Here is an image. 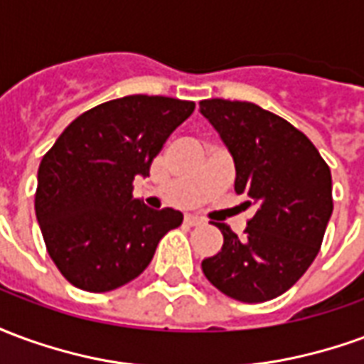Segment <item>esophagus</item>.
Returning <instances> with one entry per match:
<instances>
[{
  "instance_id": "1",
  "label": "esophagus",
  "mask_w": 364,
  "mask_h": 364,
  "mask_svg": "<svg viewBox=\"0 0 364 364\" xmlns=\"http://www.w3.org/2000/svg\"><path fill=\"white\" fill-rule=\"evenodd\" d=\"M185 222H187L189 226H198V224H203V218L197 216V214H187V216H185Z\"/></svg>"
}]
</instances>
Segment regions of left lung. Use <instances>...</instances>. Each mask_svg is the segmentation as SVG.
<instances>
[{
    "instance_id": "obj_1",
    "label": "left lung",
    "mask_w": 364,
    "mask_h": 364,
    "mask_svg": "<svg viewBox=\"0 0 364 364\" xmlns=\"http://www.w3.org/2000/svg\"><path fill=\"white\" fill-rule=\"evenodd\" d=\"M200 114L234 159L244 208L255 210L242 237L216 224L224 245L203 259V273L240 302L281 296L320 252L333 213L328 164L306 134L255 103L206 99Z\"/></svg>"
}]
</instances>
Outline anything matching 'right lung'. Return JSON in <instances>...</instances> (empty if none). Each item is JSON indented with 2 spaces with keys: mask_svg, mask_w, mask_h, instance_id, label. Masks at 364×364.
Listing matches in <instances>:
<instances>
[{
  "mask_svg": "<svg viewBox=\"0 0 364 364\" xmlns=\"http://www.w3.org/2000/svg\"><path fill=\"white\" fill-rule=\"evenodd\" d=\"M195 111L193 101L128 95L80 114L38 166L36 220L48 255L74 287L109 292L150 265L159 240L183 222L132 197L134 177Z\"/></svg>",
  "mask_w": 364,
  "mask_h": 364,
  "instance_id": "add662e5",
  "label": "right lung"
}]
</instances>
